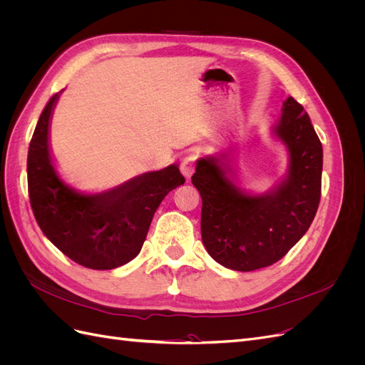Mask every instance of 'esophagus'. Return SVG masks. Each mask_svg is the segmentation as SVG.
Segmentation results:
<instances>
[{
    "label": "esophagus",
    "instance_id": "1",
    "mask_svg": "<svg viewBox=\"0 0 365 365\" xmlns=\"http://www.w3.org/2000/svg\"><path fill=\"white\" fill-rule=\"evenodd\" d=\"M195 165H196V158H195L193 155L185 157V158L181 161L180 169H181L182 175L185 176L187 180H190V176L193 175V172H195Z\"/></svg>",
    "mask_w": 365,
    "mask_h": 365
}]
</instances>
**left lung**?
I'll return each mask as SVG.
<instances>
[{"instance_id":"1","label":"left lung","mask_w":365,"mask_h":365,"mask_svg":"<svg viewBox=\"0 0 365 365\" xmlns=\"http://www.w3.org/2000/svg\"><path fill=\"white\" fill-rule=\"evenodd\" d=\"M274 128L289 152V172L274 192L244 195L227 178L220 158L197 160L192 182L201 193L202 242L217 263L254 271L279 262L311 227L322 197L323 146L304 108L283 102Z\"/></svg>"}]
</instances>
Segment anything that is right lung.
Returning a JSON list of instances; mask_svg holds the SVG:
<instances>
[{
  "label": "right lung",
  "instance_id": "right-lung-1",
  "mask_svg": "<svg viewBox=\"0 0 365 365\" xmlns=\"http://www.w3.org/2000/svg\"><path fill=\"white\" fill-rule=\"evenodd\" d=\"M58 94L43 108L27 155L30 205L42 233L73 262L90 269H114L134 257L164 196L185 182L176 164L143 173L98 195L77 193L54 170L48 125Z\"/></svg>",
  "mask_w": 365,
  "mask_h": 365
}]
</instances>
